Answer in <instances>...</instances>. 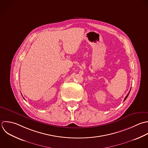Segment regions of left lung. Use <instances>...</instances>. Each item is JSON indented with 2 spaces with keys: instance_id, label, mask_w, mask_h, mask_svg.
<instances>
[{
  "instance_id": "8db88e82",
  "label": "left lung",
  "mask_w": 148,
  "mask_h": 148,
  "mask_svg": "<svg viewBox=\"0 0 148 148\" xmlns=\"http://www.w3.org/2000/svg\"><path fill=\"white\" fill-rule=\"evenodd\" d=\"M130 90H131V89H130ZM130 92H129V93H128V94H127V96H126V97H125V99H124V101H125V100H126V99H127V97H128V96H129V93H130Z\"/></svg>"
}]
</instances>
